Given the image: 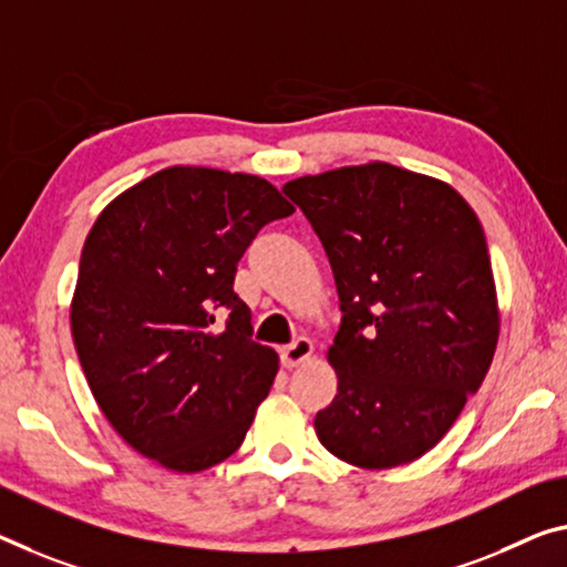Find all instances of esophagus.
Listing matches in <instances>:
<instances>
[{
  "mask_svg": "<svg viewBox=\"0 0 567 567\" xmlns=\"http://www.w3.org/2000/svg\"><path fill=\"white\" fill-rule=\"evenodd\" d=\"M311 352H313V344L309 342L307 337L293 339L291 344L281 347V364H284V368L291 370V368H296V364L307 362L309 357H311Z\"/></svg>",
  "mask_w": 567,
  "mask_h": 567,
  "instance_id": "obj_1",
  "label": "esophagus"
}]
</instances>
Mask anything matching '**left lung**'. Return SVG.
I'll list each match as a JSON object with an SVG mask.
<instances>
[{
	"label": "left lung",
	"mask_w": 567,
	"mask_h": 567,
	"mask_svg": "<svg viewBox=\"0 0 567 567\" xmlns=\"http://www.w3.org/2000/svg\"><path fill=\"white\" fill-rule=\"evenodd\" d=\"M332 266L342 324L321 446L360 468L431 451L484 382L499 337L489 248L454 187L372 162L284 185Z\"/></svg>",
	"instance_id": "left-lung-1"
}]
</instances>
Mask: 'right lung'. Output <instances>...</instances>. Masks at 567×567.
Instances as JSON below:
<instances>
[{
    "instance_id": "right-lung-1",
    "label": "right lung",
    "mask_w": 567,
    "mask_h": 567,
    "mask_svg": "<svg viewBox=\"0 0 567 567\" xmlns=\"http://www.w3.org/2000/svg\"><path fill=\"white\" fill-rule=\"evenodd\" d=\"M291 213L254 174L172 167L99 215L73 342L95 403L142 456L189 474L240 449L278 354L254 339L235 271L260 228Z\"/></svg>"
}]
</instances>
